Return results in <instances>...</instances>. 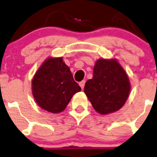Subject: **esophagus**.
Here are the masks:
<instances>
[{
    "label": "esophagus",
    "mask_w": 157,
    "mask_h": 157,
    "mask_svg": "<svg viewBox=\"0 0 157 157\" xmlns=\"http://www.w3.org/2000/svg\"><path fill=\"white\" fill-rule=\"evenodd\" d=\"M85 81H82L79 83V85H80V86H81V88L82 89V90L84 89V87H85Z\"/></svg>",
    "instance_id": "34e87169"
}]
</instances>
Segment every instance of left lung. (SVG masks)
Segmentation results:
<instances>
[{"mask_svg": "<svg viewBox=\"0 0 157 157\" xmlns=\"http://www.w3.org/2000/svg\"><path fill=\"white\" fill-rule=\"evenodd\" d=\"M84 91L95 110L107 114L125 104L130 93L129 79L115 59H101L95 63L93 78L85 83Z\"/></svg>", "mask_w": 157, "mask_h": 157, "instance_id": "8db88e82", "label": "left lung"}]
</instances>
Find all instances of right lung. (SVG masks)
<instances>
[{
    "label": "right lung",
    "mask_w": 157,
    "mask_h": 157,
    "mask_svg": "<svg viewBox=\"0 0 157 157\" xmlns=\"http://www.w3.org/2000/svg\"><path fill=\"white\" fill-rule=\"evenodd\" d=\"M81 90L62 58H49L32 81L33 96L38 105L51 113L64 110L72 97Z\"/></svg>",
    "instance_id": "add662e5"
}]
</instances>
